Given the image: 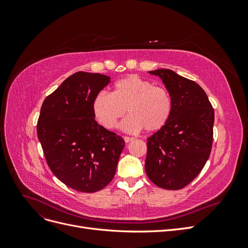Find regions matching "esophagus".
Returning <instances> with one entry per match:
<instances>
[{"label":"esophagus","mask_w":248,"mask_h":248,"mask_svg":"<svg viewBox=\"0 0 248 248\" xmlns=\"http://www.w3.org/2000/svg\"><path fill=\"white\" fill-rule=\"evenodd\" d=\"M134 140V138H131V137H124V140L126 141V142H129V141H131V140Z\"/></svg>","instance_id":"34e87169"}]
</instances>
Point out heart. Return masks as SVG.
<instances>
[{
  "label": "heart",
  "mask_w": 248,
  "mask_h": 248,
  "mask_svg": "<svg viewBox=\"0 0 248 248\" xmlns=\"http://www.w3.org/2000/svg\"><path fill=\"white\" fill-rule=\"evenodd\" d=\"M171 108V97L166 88L137 76L118 80L110 94L100 92L93 101L96 119L108 129L117 128L127 109L130 115L122 128L128 132L161 129L169 121Z\"/></svg>",
  "instance_id": "1"
}]
</instances>
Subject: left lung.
<instances>
[{"label": "left lung", "instance_id": "1", "mask_svg": "<svg viewBox=\"0 0 248 248\" xmlns=\"http://www.w3.org/2000/svg\"><path fill=\"white\" fill-rule=\"evenodd\" d=\"M149 73L162 79L172 108L168 123L147 139L145 170L160 188L182 189L200 174L211 153L214 109L196 81L170 69Z\"/></svg>", "mask_w": 248, "mask_h": 248}]
</instances>
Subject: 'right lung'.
<instances>
[{"label":"right lung","mask_w":248,"mask_h":248,"mask_svg":"<svg viewBox=\"0 0 248 248\" xmlns=\"http://www.w3.org/2000/svg\"><path fill=\"white\" fill-rule=\"evenodd\" d=\"M110 78L78 71L44 99L37 134L50 170L80 192L104 188L114 178L124 140L96 122L93 101Z\"/></svg>","instance_id":"add662e5"}]
</instances>
